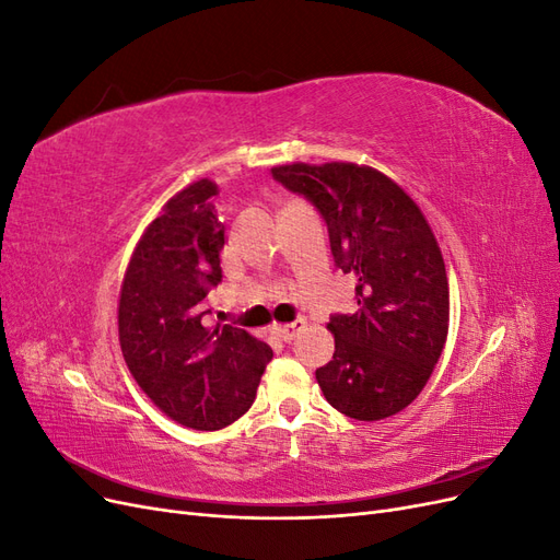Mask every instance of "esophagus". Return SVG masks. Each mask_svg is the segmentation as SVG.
<instances>
[{"instance_id": "34e87169", "label": "esophagus", "mask_w": 560, "mask_h": 560, "mask_svg": "<svg viewBox=\"0 0 560 560\" xmlns=\"http://www.w3.org/2000/svg\"><path fill=\"white\" fill-rule=\"evenodd\" d=\"M306 327V319H294V322H290V325H280V327H276V334L282 338V341H292V338Z\"/></svg>"}]
</instances>
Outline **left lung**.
I'll list each match as a JSON object with an SVG mask.
<instances>
[{
	"mask_svg": "<svg viewBox=\"0 0 560 560\" xmlns=\"http://www.w3.org/2000/svg\"><path fill=\"white\" fill-rule=\"evenodd\" d=\"M270 173L325 217L331 254L354 276L358 311L334 315V358L315 371L325 399L354 420L404 411L430 381L448 336V278L425 214L376 167L331 161Z\"/></svg>",
	"mask_w": 560,
	"mask_h": 560,
	"instance_id": "obj_1",
	"label": "left lung"
}]
</instances>
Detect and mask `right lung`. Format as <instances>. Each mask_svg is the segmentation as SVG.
Instances as JSON below:
<instances>
[{"mask_svg": "<svg viewBox=\"0 0 560 560\" xmlns=\"http://www.w3.org/2000/svg\"><path fill=\"white\" fill-rule=\"evenodd\" d=\"M217 194L206 177L165 202L135 245L118 294V343L132 378L167 418L200 432L249 409L273 358L245 329L202 325L208 290L222 282Z\"/></svg>", "mask_w": 560, "mask_h": 560, "instance_id": "add662e5", "label": "right lung"}]
</instances>
